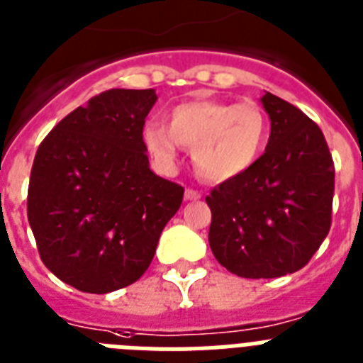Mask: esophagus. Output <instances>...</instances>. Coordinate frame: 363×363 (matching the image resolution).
Instances as JSON below:
<instances>
[{
	"label": "esophagus",
	"mask_w": 363,
	"mask_h": 363,
	"mask_svg": "<svg viewBox=\"0 0 363 363\" xmlns=\"http://www.w3.org/2000/svg\"><path fill=\"white\" fill-rule=\"evenodd\" d=\"M184 199L186 201H197V199H201V191L194 190V188H186Z\"/></svg>",
	"instance_id": "obj_1"
}]
</instances>
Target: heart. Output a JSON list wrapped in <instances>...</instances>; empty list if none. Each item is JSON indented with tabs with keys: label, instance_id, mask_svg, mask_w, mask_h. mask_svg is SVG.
I'll use <instances>...</instances> for the list:
<instances>
[{
	"label": "heart",
	"instance_id": "b5f03b06",
	"mask_svg": "<svg viewBox=\"0 0 363 363\" xmlns=\"http://www.w3.org/2000/svg\"><path fill=\"white\" fill-rule=\"evenodd\" d=\"M269 138V118L254 102L194 100L169 113V125L150 122L143 143L160 166L175 162L181 146L194 150L195 169L212 182H225L250 169Z\"/></svg>",
	"mask_w": 363,
	"mask_h": 363
}]
</instances>
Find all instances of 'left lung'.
I'll list each match as a JSON object with an SVG mask.
<instances>
[{
    "instance_id": "left-lung-1",
    "label": "left lung",
    "mask_w": 363,
    "mask_h": 363,
    "mask_svg": "<svg viewBox=\"0 0 363 363\" xmlns=\"http://www.w3.org/2000/svg\"><path fill=\"white\" fill-rule=\"evenodd\" d=\"M261 102L270 116L267 150L206 195L213 256L250 279L303 269L333 220L334 162L321 129L276 94L264 93Z\"/></svg>"
}]
</instances>
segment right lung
<instances>
[{
  "instance_id": "add662e5",
  "label": "right lung",
  "mask_w": 363,
  "mask_h": 363,
  "mask_svg": "<svg viewBox=\"0 0 363 363\" xmlns=\"http://www.w3.org/2000/svg\"><path fill=\"white\" fill-rule=\"evenodd\" d=\"M155 89H109L42 140L27 217L43 264L82 292L106 294L143 276L184 188L150 169L143 129Z\"/></svg>"
}]
</instances>
